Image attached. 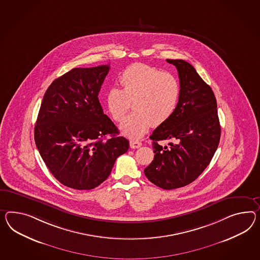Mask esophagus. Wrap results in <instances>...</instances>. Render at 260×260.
I'll return each mask as SVG.
<instances>
[{"mask_svg":"<svg viewBox=\"0 0 260 260\" xmlns=\"http://www.w3.org/2000/svg\"><path fill=\"white\" fill-rule=\"evenodd\" d=\"M142 145V143L139 140H130V147L133 149H138Z\"/></svg>","mask_w":260,"mask_h":260,"instance_id":"34e87169","label":"esophagus"}]
</instances>
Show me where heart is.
<instances>
[{"label":"heart","mask_w":260,"mask_h":260,"mask_svg":"<svg viewBox=\"0 0 260 260\" xmlns=\"http://www.w3.org/2000/svg\"><path fill=\"white\" fill-rule=\"evenodd\" d=\"M121 87H111L106 96L109 113L121 121L132 107L135 111L120 124L127 137L138 139L153 124L158 126L172 118L179 102L180 84L172 74L136 63L120 74Z\"/></svg>","instance_id":"heart-1"}]
</instances>
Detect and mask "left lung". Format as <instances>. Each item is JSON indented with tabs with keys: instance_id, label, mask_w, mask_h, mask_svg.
Returning <instances> with one entry per match:
<instances>
[{
	"instance_id": "1",
	"label": "left lung",
	"mask_w": 260,
	"mask_h": 260,
	"mask_svg": "<svg viewBox=\"0 0 260 260\" xmlns=\"http://www.w3.org/2000/svg\"><path fill=\"white\" fill-rule=\"evenodd\" d=\"M167 62L178 72L179 102L172 118L150 136L154 157L144 173L155 186L174 189L197 179L209 165L220 142V125L211 87L185 60ZM163 140L175 143L162 147Z\"/></svg>"
}]
</instances>
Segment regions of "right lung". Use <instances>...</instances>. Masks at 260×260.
<instances>
[{"label": "right lung", "mask_w": 260, "mask_h": 260, "mask_svg": "<svg viewBox=\"0 0 260 260\" xmlns=\"http://www.w3.org/2000/svg\"><path fill=\"white\" fill-rule=\"evenodd\" d=\"M109 69L71 70L50 85L40 106L36 145L55 179L71 188L88 190L101 185L129 148L98 98Z\"/></svg>", "instance_id": "1"}]
</instances>
